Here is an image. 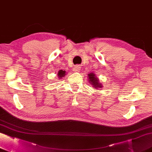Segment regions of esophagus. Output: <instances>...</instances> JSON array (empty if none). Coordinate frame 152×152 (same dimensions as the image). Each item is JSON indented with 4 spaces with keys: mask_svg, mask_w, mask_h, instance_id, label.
Segmentation results:
<instances>
[{
    "mask_svg": "<svg viewBox=\"0 0 152 152\" xmlns=\"http://www.w3.org/2000/svg\"><path fill=\"white\" fill-rule=\"evenodd\" d=\"M80 69H81V66L80 65H76L75 67H74V71H75V72H79Z\"/></svg>",
    "mask_w": 152,
    "mask_h": 152,
    "instance_id": "esophagus-1",
    "label": "esophagus"
}]
</instances>
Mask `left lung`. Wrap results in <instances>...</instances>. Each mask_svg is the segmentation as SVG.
Masks as SVG:
<instances>
[{"mask_svg": "<svg viewBox=\"0 0 152 152\" xmlns=\"http://www.w3.org/2000/svg\"><path fill=\"white\" fill-rule=\"evenodd\" d=\"M88 76H89V82L90 83H92L93 86L95 87V88H102V86L101 84V83L99 82V79L97 78H96V76H95V74H88Z\"/></svg>", "mask_w": 152, "mask_h": 152, "instance_id": "8db88e82", "label": "left lung"}]
</instances>
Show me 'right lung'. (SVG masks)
<instances>
[{"instance_id": "1", "label": "right lung", "mask_w": 152, "mask_h": 152, "mask_svg": "<svg viewBox=\"0 0 152 152\" xmlns=\"http://www.w3.org/2000/svg\"><path fill=\"white\" fill-rule=\"evenodd\" d=\"M66 71L65 70H60L59 72H58V77L59 78H62L63 77L65 76Z\"/></svg>"}]
</instances>
